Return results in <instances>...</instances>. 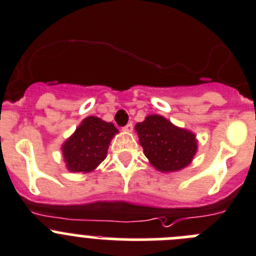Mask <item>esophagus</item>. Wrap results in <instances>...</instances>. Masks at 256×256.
<instances>
[{"label":"esophagus","mask_w":256,"mask_h":256,"mask_svg":"<svg viewBox=\"0 0 256 256\" xmlns=\"http://www.w3.org/2000/svg\"><path fill=\"white\" fill-rule=\"evenodd\" d=\"M122 130L125 131V132H131V131H132V124H131V122H128V125H126L125 128H122Z\"/></svg>","instance_id":"34e87169"}]
</instances>
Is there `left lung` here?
Segmentation results:
<instances>
[{"mask_svg":"<svg viewBox=\"0 0 256 256\" xmlns=\"http://www.w3.org/2000/svg\"><path fill=\"white\" fill-rule=\"evenodd\" d=\"M139 142L150 164L162 173L182 170L198 150L196 134L178 128L160 114H149L135 125Z\"/></svg>","mask_w":256,"mask_h":256,"instance_id":"8db88e82","label":"left lung"}]
</instances>
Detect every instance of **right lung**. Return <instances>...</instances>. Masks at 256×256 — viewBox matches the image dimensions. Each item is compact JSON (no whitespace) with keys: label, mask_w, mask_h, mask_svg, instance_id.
Instances as JSON below:
<instances>
[{"label":"right lung","mask_w":256,"mask_h":256,"mask_svg":"<svg viewBox=\"0 0 256 256\" xmlns=\"http://www.w3.org/2000/svg\"><path fill=\"white\" fill-rule=\"evenodd\" d=\"M118 130L112 122L88 116L62 145L64 163L73 173L94 172L106 159L107 150Z\"/></svg>","instance_id":"obj_1"}]
</instances>
